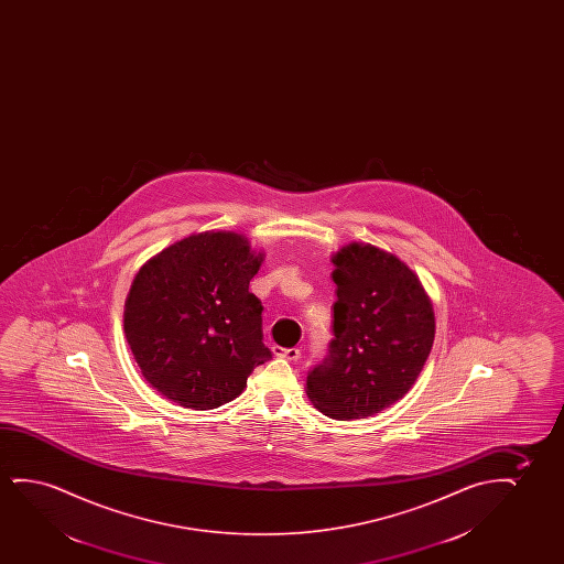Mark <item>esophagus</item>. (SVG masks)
Masks as SVG:
<instances>
[{
    "label": "esophagus",
    "mask_w": 564,
    "mask_h": 564,
    "mask_svg": "<svg viewBox=\"0 0 564 564\" xmlns=\"http://www.w3.org/2000/svg\"><path fill=\"white\" fill-rule=\"evenodd\" d=\"M273 355L291 360V362H296L301 358V348L273 347Z\"/></svg>",
    "instance_id": "34e87169"
}]
</instances>
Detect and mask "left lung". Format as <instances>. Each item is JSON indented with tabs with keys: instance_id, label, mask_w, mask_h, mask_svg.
Wrapping results in <instances>:
<instances>
[{
	"instance_id": "1",
	"label": "left lung",
	"mask_w": 564,
	"mask_h": 564,
	"mask_svg": "<svg viewBox=\"0 0 564 564\" xmlns=\"http://www.w3.org/2000/svg\"><path fill=\"white\" fill-rule=\"evenodd\" d=\"M333 263V339L308 371L306 393L325 416L356 420L409 393L432 350L435 317L424 286L393 254L352 242Z\"/></svg>"
}]
</instances>
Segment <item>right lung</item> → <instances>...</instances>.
<instances>
[{"mask_svg": "<svg viewBox=\"0 0 564 564\" xmlns=\"http://www.w3.org/2000/svg\"><path fill=\"white\" fill-rule=\"evenodd\" d=\"M262 265L237 232L191 235L140 268L124 335L148 383L185 409L237 399L268 362L262 302L248 291Z\"/></svg>", "mask_w": 564, "mask_h": 564, "instance_id": "1", "label": "right lung"}]
</instances>
